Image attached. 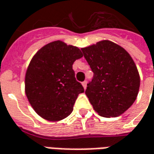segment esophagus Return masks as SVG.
Here are the masks:
<instances>
[{
	"label": "esophagus",
	"instance_id": "34e87169",
	"mask_svg": "<svg viewBox=\"0 0 154 154\" xmlns=\"http://www.w3.org/2000/svg\"><path fill=\"white\" fill-rule=\"evenodd\" d=\"M82 85H83L84 88H86V87H87V81L83 82V83H82Z\"/></svg>",
	"mask_w": 154,
	"mask_h": 154
}]
</instances>
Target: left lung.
<instances>
[{
  "instance_id": "8db88e82",
  "label": "left lung",
  "mask_w": 154,
  "mask_h": 154,
  "mask_svg": "<svg viewBox=\"0 0 154 154\" xmlns=\"http://www.w3.org/2000/svg\"><path fill=\"white\" fill-rule=\"evenodd\" d=\"M94 72L85 94L95 112L116 117L131 107L139 93L140 78L130 54L108 40L81 48Z\"/></svg>"
}]
</instances>
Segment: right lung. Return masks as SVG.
<instances>
[{
  "instance_id": "add662e5",
  "label": "right lung",
  "mask_w": 154,
  "mask_h": 154,
  "mask_svg": "<svg viewBox=\"0 0 154 154\" xmlns=\"http://www.w3.org/2000/svg\"><path fill=\"white\" fill-rule=\"evenodd\" d=\"M82 57L77 47L61 41L45 45L33 56L25 75V94L41 117L57 122L72 112L78 95L85 92L72 68Z\"/></svg>"
}]
</instances>
